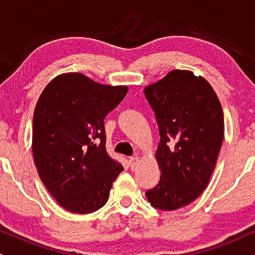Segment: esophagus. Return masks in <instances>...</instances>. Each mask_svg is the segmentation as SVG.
I'll return each instance as SVG.
<instances>
[{
  "mask_svg": "<svg viewBox=\"0 0 255 255\" xmlns=\"http://www.w3.org/2000/svg\"><path fill=\"white\" fill-rule=\"evenodd\" d=\"M137 161H139V157H137V155H134V157L129 158V164H130L131 170H133V168H135V165L137 164Z\"/></svg>",
  "mask_w": 255,
  "mask_h": 255,
  "instance_id": "esophagus-1",
  "label": "esophagus"
}]
</instances>
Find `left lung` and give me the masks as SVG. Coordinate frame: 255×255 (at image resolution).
<instances>
[{"mask_svg":"<svg viewBox=\"0 0 255 255\" xmlns=\"http://www.w3.org/2000/svg\"><path fill=\"white\" fill-rule=\"evenodd\" d=\"M143 93L160 134V180L146 197L157 209L177 210L203 192L215 170L225 133L222 107L207 79L188 70H172Z\"/></svg>","mask_w":255,"mask_h":255,"instance_id":"8db88e82","label":"left lung"}]
</instances>
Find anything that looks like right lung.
Segmentation results:
<instances>
[{
  "instance_id": "obj_1",
  "label": "right lung",
  "mask_w": 255,
  "mask_h": 255,
  "mask_svg": "<svg viewBox=\"0 0 255 255\" xmlns=\"http://www.w3.org/2000/svg\"><path fill=\"white\" fill-rule=\"evenodd\" d=\"M128 93L79 72L57 76L34 110L32 149L40 179L64 209L89 214L107 203L124 166L106 149L104 119Z\"/></svg>"
}]
</instances>
